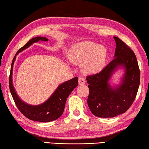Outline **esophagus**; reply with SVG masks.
Listing matches in <instances>:
<instances>
[{
	"label": "esophagus",
	"mask_w": 149,
	"mask_h": 149,
	"mask_svg": "<svg viewBox=\"0 0 149 149\" xmlns=\"http://www.w3.org/2000/svg\"><path fill=\"white\" fill-rule=\"evenodd\" d=\"M79 83L80 85H83L86 84V80L82 77H80L79 79Z\"/></svg>",
	"instance_id": "esophagus-1"
}]
</instances>
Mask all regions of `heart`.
I'll return each mask as SVG.
<instances>
[{"mask_svg":"<svg viewBox=\"0 0 149 149\" xmlns=\"http://www.w3.org/2000/svg\"><path fill=\"white\" fill-rule=\"evenodd\" d=\"M107 51L105 47L91 41H84L75 45L69 53L72 63L82 65L83 71L88 74L100 72L105 66Z\"/></svg>","mask_w":149,"mask_h":149,"instance_id":"b5f03b06","label":"heart"}]
</instances>
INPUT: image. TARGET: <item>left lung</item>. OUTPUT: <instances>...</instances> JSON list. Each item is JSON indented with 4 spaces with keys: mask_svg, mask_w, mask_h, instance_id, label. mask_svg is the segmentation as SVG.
I'll use <instances>...</instances> for the list:
<instances>
[{
    "mask_svg": "<svg viewBox=\"0 0 149 149\" xmlns=\"http://www.w3.org/2000/svg\"><path fill=\"white\" fill-rule=\"evenodd\" d=\"M116 46L114 59L100 72L88 75V105L92 113L101 118H112L128 110L136 97L140 84V70L136 56L130 47L114 36ZM125 68L122 84L112 88L108 81L118 66Z\"/></svg>",
    "mask_w": 149,
    "mask_h": 149,
    "instance_id": "obj_1",
    "label": "left lung"
}]
</instances>
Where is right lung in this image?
<instances>
[{"mask_svg":"<svg viewBox=\"0 0 149 149\" xmlns=\"http://www.w3.org/2000/svg\"><path fill=\"white\" fill-rule=\"evenodd\" d=\"M39 40L48 41V39L45 37H41V36L33 38L29 40L27 44H25L17 52L12 60L11 65L9 77V87L10 93L14 99L15 105L17 106V109L23 115L31 120L49 122L57 120L62 115L64 111L65 103H66L67 97H69L72 91L74 90V88H76L79 84V78L76 77L60 84L53 94L50 96V97L46 102L41 105L36 106L30 105L21 100L13 86L12 77L13 65H14L16 55L19 54V52L27 48L33 43L36 42Z\"/></svg>","mask_w":149,"mask_h":149,"instance_id":"obj_1","label":"right lung"}]
</instances>
